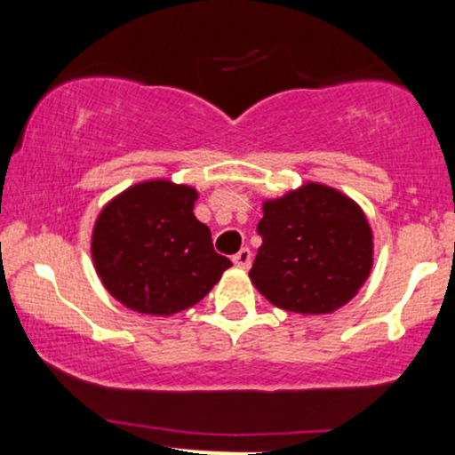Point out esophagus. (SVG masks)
I'll use <instances>...</instances> for the list:
<instances>
[{
  "mask_svg": "<svg viewBox=\"0 0 455 455\" xmlns=\"http://www.w3.org/2000/svg\"><path fill=\"white\" fill-rule=\"evenodd\" d=\"M233 263L237 265V267L248 269L250 263H252V252H250V248H242V250H239V252L233 257Z\"/></svg>",
  "mask_w": 455,
  "mask_h": 455,
  "instance_id": "esophagus-1",
  "label": "esophagus"
}]
</instances>
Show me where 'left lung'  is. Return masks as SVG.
Masks as SVG:
<instances>
[{
    "mask_svg": "<svg viewBox=\"0 0 455 455\" xmlns=\"http://www.w3.org/2000/svg\"><path fill=\"white\" fill-rule=\"evenodd\" d=\"M263 237L250 280L274 306L329 315L357 295L372 269V228L342 192L310 184L263 203Z\"/></svg>",
    "mask_w": 455,
    "mask_h": 455,
    "instance_id": "obj_1",
    "label": "left lung"
}]
</instances>
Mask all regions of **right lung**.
I'll return each mask as SVG.
<instances>
[{"mask_svg":"<svg viewBox=\"0 0 455 455\" xmlns=\"http://www.w3.org/2000/svg\"><path fill=\"white\" fill-rule=\"evenodd\" d=\"M198 192L169 180L130 186L93 224L92 259L104 289L140 315L192 307L231 260L213 250L212 231L192 213Z\"/></svg>","mask_w":455,"mask_h":455,"instance_id":"right-lung-1","label":"right lung"}]
</instances>
